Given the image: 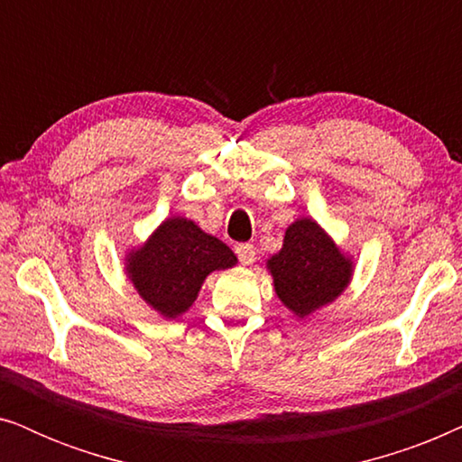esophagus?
<instances>
[{"instance_id": "obj_1", "label": "esophagus", "mask_w": 462, "mask_h": 462, "mask_svg": "<svg viewBox=\"0 0 462 462\" xmlns=\"http://www.w3.org/2000/svg\"><path fill=\"white\" fill-rule=\"evenodd\" d=\"M236 254L242 264H252L254 263V245L252 244H237L236 245Z\"/></svg>"}]
</instances>
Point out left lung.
<instances>
[{
    "mask_svg": "<svg viewBox=\"0 0 462 462\" xmlns=\"http://www.w3.org/2000/svg\"><path fill=\"white\" fill-rule=\"evenodd\" d=\"M267 267L280 300L299 318L337 299L353 273V263L311 218L288 226L283 248L269 258Z\"/></svg>",
    "mask_w": 462,
    "mask_h": 462,
    "instance_id": "1",
    "label": "left lung"
}]
</instances>
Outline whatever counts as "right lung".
Returning <instances> with one entry per match:
<instances>
[{"label": "right lung", "instance_id": "add662e5", "mask_svg": "<svg viewBox=\"0 0 462 462\" xmlns=\"http://www.w3.org/2000/svg\"><path fill=\"white\" fill-rule=\"evenodd\" d=\"M237 258L220 239L208 236L193 220H163L141 250L130 252L128 275L138 294L162 313H185L212 271L229 269Z\"/></svg>", "mask_w": 462, "mask_h": 462}]
</instances>
